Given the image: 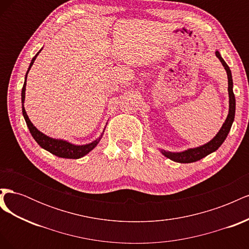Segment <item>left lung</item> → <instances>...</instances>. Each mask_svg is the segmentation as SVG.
<instances>
[{"label":"left lung","instance_id":"8db88e82","mask_svg":"<svg viewBox=\"0 0 249 249\" xmlns=\"http://www.w3.org/2000/svg\"><path fill=\"white\" fill-rule=\"evenodd\" d=\"M216 56L217 58L220 60L222 65L224 66L225 71H227L228 73V79H229V97H230V110H229V115L225 119L224 124H222L220 131L217 133L216 136L211 140L210 142L206 143L199 147H195V148H189L185 150V152L182 153H171V152H166V150H161V153L168 158V159L178 162V163H192V162H196L202 158H205L209 154L215 152L219 146L222 144L225 138L228 137V134L231 130L233 118H235V112H236V99H235V94H233L232 91V79H231V72L229 65L225 63L224 60L222 59L221 55L219 54V52L216 51Z\"/></svg>","mask_w":249,"mask_h":249}]
</instances>
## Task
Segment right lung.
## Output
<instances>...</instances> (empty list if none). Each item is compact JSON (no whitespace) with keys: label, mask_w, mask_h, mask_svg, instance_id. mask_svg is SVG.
I'll use <instances>...</instances> for the list:
<instances>
[{"label":"right lung","mask_w":249,"mask_h":249,"mask_svg":"<svg viewBox=\"0 0 249 249\" xmlns=\"http://www.w3.org/2000/svg\"><path fill=\"white\" fill-rule=\"evenodd\" d=\"M40 53V51L37 53V54L33 57L31 63H30V66L28 69V71L26 73V80H27V74L31 69V66L33 65L35 59ZM26 80L24 83V86H22L21 89V108H22V115H24V118L26 120V124L29 127V131L31 133V135L33 136V138L35 139V141L38 143V144L44 148L47 149L48 152H50L51 154L55 155L57 157L60 158H65V159H79V158L84 157L85 155H87L90 150H92L99 141L101 140V137L99 139H96L95 141L88 143V144L85 145H74L71 144V143L64 141V140H60V139H53L49 136H46V135L42 134L40 131H38L36 127L33 125V124L30 122V119L27 115L25 107H24V101H25V91H26Z\"/></svg>","instance_id":"right-lung-1"}]
</instances>
